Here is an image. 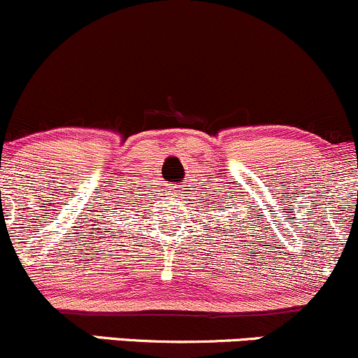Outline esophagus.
I'll return each mask as SVG.
<instances>
[{"mask_svg": "<svg viewBox=\"0 0 358 358\" xmlns=\"http://www.w3.org/2000/svg\"><path fill=\"white\" fill-rule=\"evenodd\" d=\"M168 196L180 197V189H178V187H169V189H168Z\"/></svg>", "mask_w": 358, "mask_h": 358, "instance_id": "esophagus-1", "label": "esophagus"}]
</instances>
